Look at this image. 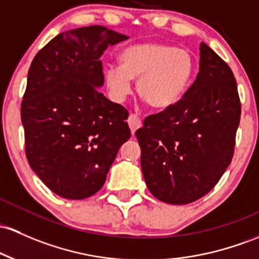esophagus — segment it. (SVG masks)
I'll return each mask as SVG.
<instances>
[{
	"mask_svg": "<svg viewBox=\"0 0 259 259\" xmlns=\"http://www.w3.org/2000/svg\"><path fill=\"white\" fill-rule=\"evenodd\" d=\"M127 123H129L130 130H132L133 134H134L136 130H138L139 127H141V125H143L141 118L139 115H136V114H130L129 119H127Z\"/></svg>",
	"mask_w": 259,
	"mask_h": 259,
	"instance_id": "obj_1",
	"label": "esophagus"
}]
</instances>
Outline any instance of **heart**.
<instances>
[{"label": "heart", "mask_w": 259, "mask_h": 259, "mask_svg": "<svg viewBox=\"0 0 259 259\" xmlns=\"http://www.w3.org/2000/svg\"><path fill=\"white\" fill-rule=\"evenodd\" d=\"M197 62L188 50L147 41L127 47L119 55V66L106 69L107 86L115 101L132 93L138 79V95L153 109H167L181 101L195 76Z\"/></svg>", "instance_id": "heart-1"}]
</instances>
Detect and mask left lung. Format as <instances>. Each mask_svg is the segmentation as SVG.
Returning a JSON list of instances; mask_svg holds the SVG:
<instances>
[{
	"instance_id": "obj_1",
	"label": "left lung",
	"mask_w": 259,
	"mask_h": 259,
	"mask_svg": "<svg viewBox=\"0 0 259 259\" xmlns=\"http://www.w3.org/2000/svg\"><path fill=\"white\" fill-rule=\"evenodd\" d=\"M199 73L175 106L151 114L136 130L146 186L158 200L189 204L214 188L234 157L241 118L229 65L205 42Z\"/></svg>"
}]
</instances>
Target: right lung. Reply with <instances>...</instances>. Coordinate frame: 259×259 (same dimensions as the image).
<instances>
[{
    "instance_id": "obj_1",
    "label": "right lung",
    "mask_w": 259,
    "mask_h": 259,
    "mask_svg": "<svg viewBox=\"0 0 259 259\" xmlns=\"http://www.w3.org/2000/svg\"><path fill=\"white\" fill-rule=\"evenodd\" d=\"M127 36L103 25L59 34L38 51L21 104L25 156L45 186L84 199L103 187L119 147L132 132L129 112L99 92V58Z\"/></svg>"
}]
</instances>
